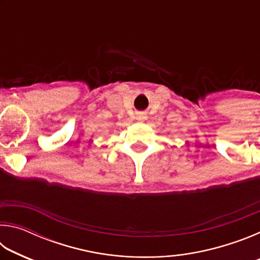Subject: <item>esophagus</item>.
<instances>
[{"label": "esophagus", "instance_id": "1", "mask_svg": "<svg viewBox=\"0 0 260 260\" xmlns=\"http://www.w3.org/2000/svg\"><path fill=\"white\" fill-rule=\"evenodd\" d=\"M144 118H146V116H144V114H142V113L138 114V119H139V120H143Z\"/></svg>", "mask_w": 260, "mask_h": 260}]
</instances>
